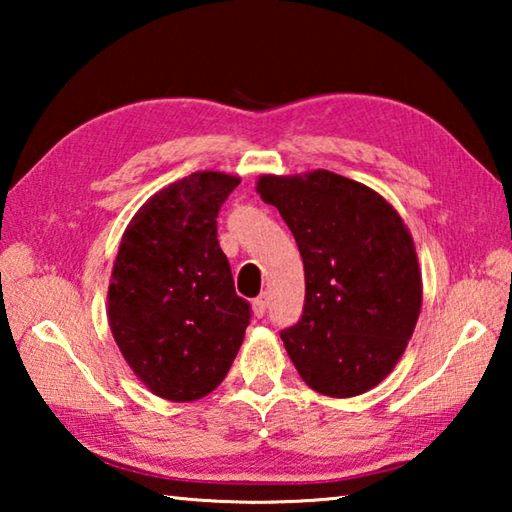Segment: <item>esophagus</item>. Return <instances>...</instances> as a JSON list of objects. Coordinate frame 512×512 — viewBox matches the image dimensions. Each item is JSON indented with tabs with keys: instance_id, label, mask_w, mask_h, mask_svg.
I'll return each mask as SVG.
<instances>
[{
	"instance_id": "1",
	"label": "esophagus",
	"mask_w": 512,
	"mask_h": 512,
	"mask_svg": "<svg viewBox=\"0 0 512 512\" xmlns=\"http://www.w3.org/2000/svg\"><path fill=\"white\" fill-rule=\"evenodd\" d=\"M264 311H266V296H259V298L253 300V314L257 318H262Z\"/></svg>"
}]
</instances>
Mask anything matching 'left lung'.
Instances as JSON below:
<instances>
[{"instance_id": "obj_1", "label": "left lung", "mask_w": 512, "mask_h": 512, "mask_svg": "<svg viewBox=\"0 0 512 512\" xmlns=\"http://www.w3.org/2000/svg\"><path fill=\"white\" fill-rule=\"evenodd\" d=\"M305 264L302 320L282 332L309 388L357 397L391 375L422 309L418 253L402 216L368 185L314 169L257 178Z\"/></svg>"}]
</instances>
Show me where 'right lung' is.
I'll use <instances>...</instances> for the list:
<instances>
[{"mask_svg":"<svg viewBox=\"0 0 512 512\" xmlns=\"http://www.w3.org/2000/svg\"><path fill=\"white\" fill-rule=\"evenodd\" d=\"M239 183L225 171L180 178L155 192L121 235L108 325L133 375L162 400L212 393L244 343L250 309L216 239L219 207Z\"/></svg>","mask_w":512,"mask_h":512,"instance_id":"1","label":"right lung"}]
</instances>
